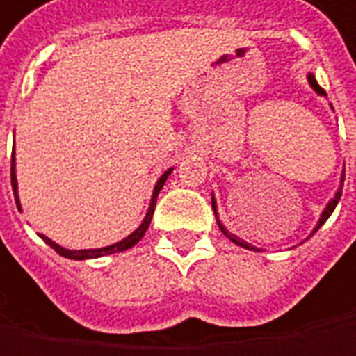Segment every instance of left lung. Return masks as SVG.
Here are the masks:
<instances>
[{"label": "left lung", "instance_id": "8db88e82", "mask_svg": "<svg viewBox=\"0 0 356 356\" xmlns=\"http://www.w3.org/2000/svg\"><path fill=\"white\" fill-rule=\"evenodd\" d=\"M307 82H309V86H312V88H314V90H316V92H317V94H319V95H327V94H325V90H323V88H321V86H319V83H317L316 76H314V74H307ZM343 182H345V172L341 174V186H339V190H337V194L333 195V200H331V202H329L327 207H325V209H323V211H321V217H319V221H317L316 229H314V231H312V235H314V233H316L317 229L321 227V225H323V223H325V221H327L329 216H331V213H333V209H335V207H337V204H339V200H341V192H343ZM211 207H213V211H216V217H217L216 197H211ZM217 225H219V229H221V233H223V235H225V237H227L229 241H233V243H235V245H239V247H243V249L259 250V249H257V247H252V245H250V243H247V241L239 239V237H237V235H233V233H229L227 229H225V225H223V223H221V221H219V217H217ZM312 235H309V237H312Z\"/></svg>", "mask_w": 356, "mask_h": 356}]
</instances>
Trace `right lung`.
Listing matches in <instances>:
<instances>
[{
    "mask_svg": "<svg viewBox=\"0 0 356 356\" xmlns=\"http://www.w3.org/2000/svg\"><path fill=\"white\" fill-rule=\"evenodd\" d=\"M172 172V168L170 170H166V172L162 174L161 178H159V182L154 186V190H152V197H150V206L149 211H147V216L143 219V223H140L139 227L135 229L129 237L125 239H121L119 243H113V245H109V247H102V249H83V250H70V249H64L60 245H56L54 241L49 239V237H44V235H40V239L44 241L49 247L56 250L60 257H66V259H74V261H86V259H97V257H104V254H113V252H121V250H127L131 247H135L140 239H143V235L147 233V229L150 225V219H152V213H154V206H156V197H159V192L162 190V186L166 182V178L170 176ZM11 186H13V194H15V202L17 207H19V211H21V204H19V194H17V176H15V154H11Z\"/></svg>",
    "mask_w": 356,
    "mask_h": 356,
    "instance_id": "add662e5",
    "label": "right lung"
}]
</instances>
